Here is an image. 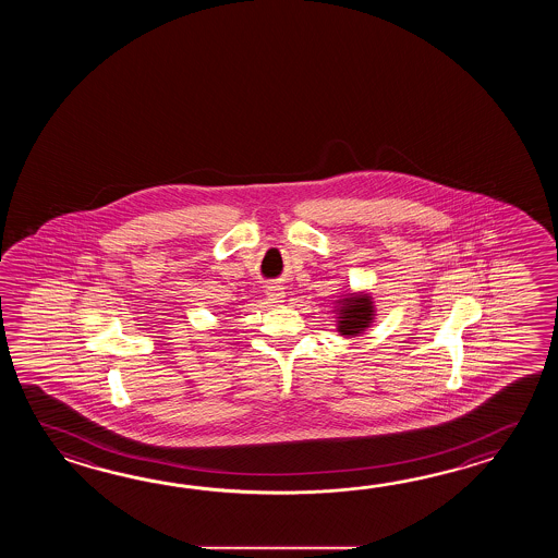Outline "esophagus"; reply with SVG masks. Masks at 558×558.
Segmentation results:
<instances>
[{"mask_svg":"<svg viewBox=\"0 0 558 558\" xmlns=\"http://www.w3.org/2000/svg\"><path fill=\"white\" fill-rule=\"evenodd\" d=\"M267 299L275 303V305H279V303H283L284 301V291L281 284H269L267 287Z\"/></svg>","mask_w":558,"mask_h":558,"instance_id":"34e87169","label":"esophagus"}]
</instances>
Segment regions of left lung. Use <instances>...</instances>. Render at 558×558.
<instances>
[{"instance_id":"8db88e82","label":"left lung","mask_w":558,"mask_h":558,"mask_svg":"<svg viewBox=\"0 0 558 558\" xmlns=\"http://www.w3.org/2000/svg\"><path fill=\"white\" fill-rule=\"evenodd\" d=\"M337 331L347 337H356L365 331L375 319V305L373 299L365 293H349L344 299L337 301Z\"/></svg>"}]
</instances>
